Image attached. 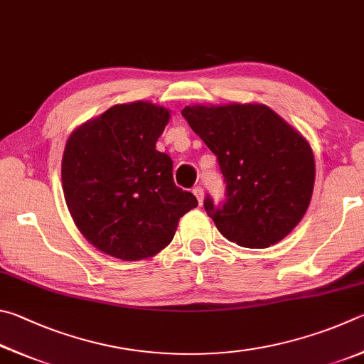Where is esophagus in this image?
Instances as JSON below:
<instances>
[{"label": "esophagus", "mask_w": 364, "mask_h": 364, "mask_svg": "<svg viewBox=\"0 0 364 364\" xmlns=\"http://www.w3.org/2000/svg\"><path fill=\"white\" fill-rule=\"evenodd\" d=\"M192 192L196 196V200H198L200 203H203V198H205V192H203V187L201 186H196V187H193Z\"/></svg>", "instance_id": "obj_1"}]
</instances>
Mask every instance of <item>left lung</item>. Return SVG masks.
Segmentation results:
<instances>
[{
	"label": "left lung",
	"instance_id": "obj_1",
	"mask_svg": "<svg viewBox=\"0 0 364 364\" xmlns=\"http://www.w3.org/2000/svg\"><path fill=\"white\" fill-rule=\"evenodd\" d=\"M182 117L218 156L225 200L205 209L227 240L269 247L294 228L310 205L315 159L294 127L267 105H193Z\"/></svg>",
	"mask_w": 364,
	"mask_h": 364
}]
</instances>
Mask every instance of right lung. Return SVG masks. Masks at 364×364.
<instances>
[{
    "mask_svg": "<svg viewBox=\"0 0 364 364\" xmlns=\"http://www.w3.org/2000/svg\"><path fill=\"white\" fill-rule=\"evenodd\" d=\"M169 110L150 102L108 108L67 140L63 195L76 227L99 251L121 260L155 256L178 219L198 206L172 178V159L156 150Z\"/></svg>",
    "mask_w": 364,
    "mask_h": 364,
    "instance_id": "add662e5",
    "label": "right lung"
}]
</instances>
